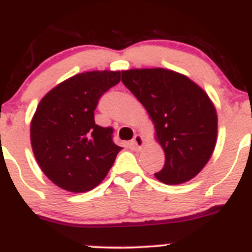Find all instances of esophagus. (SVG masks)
I'll list each match as a JSON object with an SVG mask.
<instances>
[{"label":"esophagus","instance_id":"1","mask_svg":"<svg viewBox=\"0 0 252 252\" xmlns=\"http://www.w3.org/2000/svg\"><path fill=\"white\" fill-rule=\"evenodd\" d=\"M144 145V138L140 135V134H137L135 137H134L133 142H131V147H133L134 150H140Z\"/></svg>","mask_w":252,"mask_h":252}]
</instances>
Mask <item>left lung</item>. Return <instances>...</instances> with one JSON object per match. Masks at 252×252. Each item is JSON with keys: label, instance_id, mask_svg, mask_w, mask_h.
I'll return each instance as SVG.
<instances>
[{"label": "left lung", "instance_id": "left-lung-1", "mask_svg": "<svg viewBox=\"0 0 252 252\" xmlns=\"http://www.w3.org/2000/svg\"><path fill=\"white\" fill-rule=\"evenodd\" d=\"M122 82L147 109L165 153L155 178L169 185L189 182L215 149L218 115L208 94L188 77L164 68L123 70Z\"/></svg>", "mask_w": 252, "mask_h": 252}]
</instances>
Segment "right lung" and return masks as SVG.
<instances>
[{"label": "right lung", "mask_w": 252, "mask_h": 252, "mask_svg": "<svg viewBox=\"0 0 252 252\" xmlns=\"http://www.w3.org/2000/svg\"><path fill=\"white\" fill-rule=\"evenodd\" d=\"M121 72L93 70L62 82L42 98L31 122V144L46 176L61 189L84 192L99 185L122 148L113 129L94 122L100 97Z\"/></svg>", "instance_id": "obj_1"}]
</instances>
